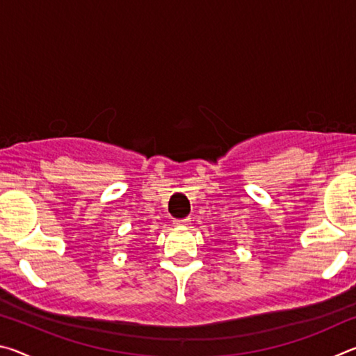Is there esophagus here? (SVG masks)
Segmentation results:
<instances>
[{
    "instance_id": "obj_1",
    "label": "esophagus",
    "mask_w": 356,
    "mask_h": 356,
    "mask_svg": "<svg viewBox=\"0 0 356 356\" xmlns=\"http://www.w3.org/2000/svg\"><path fill=\"white\" fill-rule=\"evenodd\" d=\"M190 218H184V220H176V221H174V226H176V227H186V226H188L190 225Z\"/></svg>"
}]
</instances>
